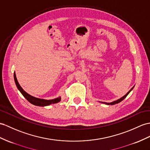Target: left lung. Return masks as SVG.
Here are the masks:
<instances>
[{
  "mask_svg": "<svg viewBox=\"0 0 150 150\" xmlns=\"http://www.w3.org/2000/svg\"><path fill=\"white\" fill-rule=\"evenodd\" d=\"M134 86H133L132 88H131L129 92H128L125 96H123L122 97H121L120 98H119V99H118V100H115V101H112V102H111V103H104V102H100V103H103V104H106V105H115V104H118V103H120V102L121 101H122L124 98H125L128 95H129V93L131 92V91H132V90L134 88Z\"/></svg>",
  "mask_w": 150,
  "mask_h": 150,
  "instance_id": "8db88e82",
  "label": "left lung"
}]
</instances>
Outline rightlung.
Listing matches in <instances>:
<instances>
[{
  "instance_id": "add662e5",
  "label": "right lung",
  "mask_w": 150,
  "mask_h": 150,
  "mask_svg": "<svg viewBox=\"0 0 150 150\" xmlns=\"http://www.w3.org/2000/svg\"><path fill=\"white\" fill-rule=\"evenodd\" d=\"M14 81H15L16 85L18 88V89L19 90L21 93L23 95V97L26 98L29 103H31L33 105H37V106L44 107V106H47V105H50L52 104L58 103L61 100V97H58L57 98H54V99H50V100L43 99V98H39L33 97V96H30V94L27 93L25 91H24V90L20 85V84H19V83H18L17 78H16L15 72H14Z\"/></svg>"
}]
</instances>
